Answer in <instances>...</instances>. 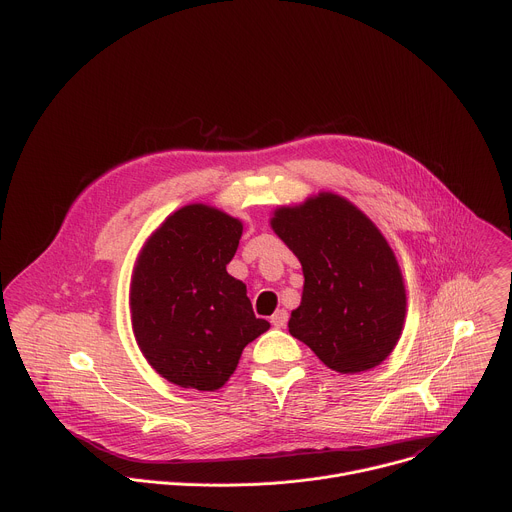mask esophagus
<instances>
[{
	"mask_svg": "<svg viewBox=\"0 0 512 512\" xmlns=\"http://www.w3.org/2000/svg\"><path fill=\"white\" fill-rule=\"evenodd\" d=\"M287 312L285 310H277L273 316H271V324L275 326V328H285V324H287Z\"/></svg>",
	"mask_w": 512,
	"mask_h": 512,
	"instance_id": "obj_1",
	"label": "esophagus"
}]
</instances>
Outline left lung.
Here are the masks:
<instances>
[{
  "label": "left lung",
  "instance_id": "left-lung-1",
  "mask_svg": "<svg viewBox=\"0 0 512 512\" xmlns=\"http://www.w3.org/2000/svg\"><path fill=\"white\" fill-rule=\"evenodd\" d=\"M269 225L304 271L289 334L336 373L379 367L401 338L407 294L397 257L377 225L334 192L277 206Z\"/></svg>",
  "mask_w": 512,
  "mask_h": 512
}]
</instances>
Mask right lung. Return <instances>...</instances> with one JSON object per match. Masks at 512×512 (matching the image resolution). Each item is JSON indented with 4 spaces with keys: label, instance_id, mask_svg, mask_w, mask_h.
Returning <instances> with one entry per match:
<instances>
[{
    "label": "right lung",
    "instance_id": "1",
    "mask_svg": "<svg viewBox=\"0 0 512 512\" xmlns=\"http://www.w3.org/2000/svg\"><path fill=\"white\" fill-rule=\"evenodd\" d=\"M243 223L208 204L172 212L143 243L131 273L135 342L166 381L221 389L243 348L269 330L255 318L247 285L229 275Z\"/></svg>",
    "mask_w": 512,
    "mask_h": 512
}]
</instances>
